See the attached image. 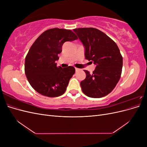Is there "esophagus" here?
I'll return each instance as SVG.
<instances>
[{
  "label": "esophagus",
  "instance_id": "obj_1",
  "mask_svg": "<svg viewBox=\"0 0 147 147\" xmlns=\"http://www.w3.org/2000/svg\"><path fill=\"white\" fill-rule=\"evenodd\" d=\"M80 70V69H78V68H76V67H75V71H76V72H78V71H79Z\"/></svg>",
  "mask_w": 147,
  "mask_h": 147
}]
</instances>
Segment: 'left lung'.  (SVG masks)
I'll use <instances>...</instances> for the list:
<instances>
[{"mask_svg": "<svg viewBox=\"0 0 147 147\" xmlns=\"http://www.w3.org/2000/svg\"><path fill=\"white\" fill-rule=\"evenodd\" d=\"M85 48L86 59L96 65L90 74L87 70L86 78L80 82L84 94L99 98L113 91L121 77L123 57L112 39L100 30L93 28L74 29Z\"/></svg>", "mask_w": 147, "mask_h": 147, "instance_id": "obj_1", "label": "left lung"}]
</instances>
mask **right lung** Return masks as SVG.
<instances>
[{
	"instance_id": "obj_1",
	"label": "right lung",
	"mask_w": 147,
	"mask_h": 147,
	"mask_svg": "<svg viewBox=\"0 0 147 147\" xmlns=\"http://www.w3.org/2000/svg\"><path fill=\"white\" fill-rule=\"evenodd\" d=\"M77 38L72 30L53 28L43 32L31 46L25 58V74L39 94L54 97L65 92L75 69L72 66L57 67L56 61L64 43Z\"/></svg>"
}]
</instances>
